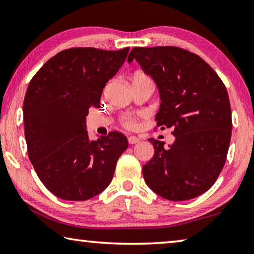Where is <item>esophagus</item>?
Masks as SVG:
<instances>
[{"label": "esophagus", "mask_w": 254, "mask_h": 254, "mask_svg": "<svg viewBox=\"0 0 254 254\" xmlns=\"http://www.w3.org/2000/svg\"><path fill=\"white\" fill-rule=\"evenodd\" d=\"M139 141H140L139 137H136L134 135H131V136L127 137V142L130 144H135V143L139 142Z\"/></svg>", "instance_id": "34e87169"}]
</instances>
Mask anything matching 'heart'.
I'll use <instances>...</instances> for the list:
<instances>
[{
	"label": "heart",
	"instance_id": "obj_1",
	"mask_svg": "<svg viewBox=\"0 0 254 254\" xmlns=\"http://www.w3.org/2000/svg\"><path fill=\"white\" fill-rule=\"evenodd\" d=\"M135 78H149V77L143 74V72H135L134 76H133V79ZM120 123H121V126L123 127L127 128V130H134L137 127V120L135 117H133V115H123V117L120 119Z\"/></svg>",
	"mask_w": 254,
	"mask_h": 254
}]
</instances>
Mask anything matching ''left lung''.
<instances>
[{"mask_svg": "<svg viewBox=\"0 0 254 254\" xmlns=\"http://www.w3.org/2000/svg\"><path fill=\"white\" fill-rule=\"evenodd\" d=\"M135 59L160 93L157 126L171 128L173 144L149 139L154 148L142 167L144 182L169 200L204 194L220 176L232 134V113L224 83L198 55L179 47H134Z\"/></svg>", "mask_w": 254, "mask_h": 254, "instance_id": "left-lung-1", "label": "left lung"}]
</instances>
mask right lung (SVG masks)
<instances>
[{"instance_id": "right-lung-1", "label": "right lung", "mask_w": 254, "mask_h": 254, "mask_svg": "<svg viewBox=\"0 0 254 254\" xmlns=\"http://www.w3.org/2000/svg\"><path fill=\"white\" fill-rule=\"evenodd\" d=\"M128 48H69L51 57L30 80L23 102L28 154L38 177L58 198L86 200L113 178L127 149V136L110 132L89 141L86 117L127 58Z\"/></svg>"}]
</instances>
